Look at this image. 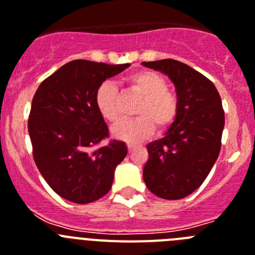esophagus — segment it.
<instances>
[{
    "instance_id": "obj_1",
    "label": "esophagus",
    "mask_w": 255,
    "mask_h": 255,
    "mask_svg": "<svg viewBox=\"0 0 255 255\" xmlns=\"http://www.w3.org/2000/svg\"><path fill=\"white\" fill-rule=\"evenodd\" d=\"M134 150V145H132V143H129V145H128V151L129 152H132Z\"/></svg>"
}]
</instances>
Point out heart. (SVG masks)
Returning <instances> with one entry per match:
<instances>
[{"label":"heart","instance_id":"b5f03b06","mask_svg":"<svg viewBox=\"0 0 255 255\" xmlns=\"http://www.w3.org/2000/svg\"><path fill=\"white\" fill-rule=\"evenodd\" d=\"M128 87L142 101L136 109L137 119L121 122L113 128L114 137L129 143H137L151 136L156 128L164 130L173 125L180 112V97L167 87V81L154 70H138L126 79ZM96 108L105 121L121 118L118 88L112 82H104L95 94Z\"/></svg>","mask_w":255,"mask_h":255}]
</instances>
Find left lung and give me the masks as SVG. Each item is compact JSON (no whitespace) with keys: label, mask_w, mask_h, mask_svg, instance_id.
Masks as SVG:
<instances>
[{"label":"left lung","mask_w":255,"mask_h":255,"mask_svg":"<svg viewBox=\"0 0 255 255\" xmlns=\"http://www.w3.org/2000/svg\"><path fill=\"white\" fill-rule=\"evenodd\" d=\"M176 86L180 112L165 136L147 145L143 181L156 196L178 200L204 182L221 150L225 112L212 81L173 59L142 63Z\"/></svg>","instance_id":"obj_1"}]
</instances>
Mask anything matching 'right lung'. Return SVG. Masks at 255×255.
Segmentation results:
<instances>
[{
    "label": "right lung",
    "instance_id": "right-lung-1",
    "mask_svg": "<svg viewBox=\"0 0 255 255\" xmlns=\"http://www.w3.org/2000/svg\"><path fill=\"white\" fill-rule=\"evenodd\" d=\"M128 66L73 60L35 91L28 121L33 159L51 189L66 200L87 204L112 189L127 146L117 140L100 145L109 129L95 94L104 81Z\"/></svg>",
    "mask_w": 255,
    "mask_h": 255
}]
</instances>
